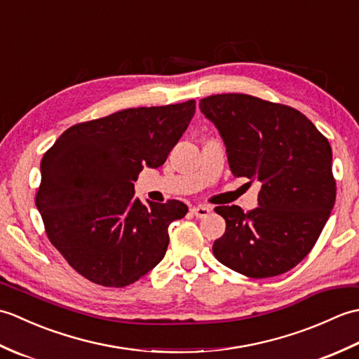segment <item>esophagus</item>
<instances>
[{"label": "esophagus", "instance_id": "34e87169", "mask_svg": "<svg viewBox=\"0 0 359 359\" xmlns=\"http://www.w3.org/2000/svg\"><path fill=\"white\" fill-rule=\"evenodd\" d=\"M191 212H193L196 217L202 219V217H207L210 212H211V210L208 207H203V205H199V207H193Z\"/></svg>", "mask_w": 359, "mask_h": 359}]
</instances>
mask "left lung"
<instances>
[{
    "mask_svg": "<svg viewBox=\"0 0 359 359\" xmlns=\"http://www.w3.org/2000/svg\"><path fill=\"white\" fill-rule=\"evenodd\" d=\"M199 108L222 135L233 175L262 185L255 210L216 207L226 228L212 253L248 278L287 273L315 247L337 199L329 140L302 112L253 95H210Z\"/></svg>",
    "mask_w": 359,
    "mask_h": 359,
    "instance_id": "1",
    "label": "left lung"
}]
</instances>
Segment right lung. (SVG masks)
<instances>
[{
	"label": "right lung",
	"instance_id": "1",
	"mask_svg": "<svg viewBox=\"0 0 359 359\" xmlns=\"http://www.w3.org/2000/svg\"><path fill=\"white\" fill-rule=\"evenodd\" d=\"M194 111V100L123 109L71 126L44 152L35 205L50 243L83 278L126 287L162 261L168 226L188 207L143 205L134 182L165 163Z\"/></svg>",
	"mask_w": 359,
	"mask_h": 359
}]
</instances>
